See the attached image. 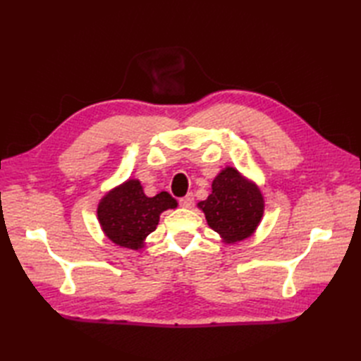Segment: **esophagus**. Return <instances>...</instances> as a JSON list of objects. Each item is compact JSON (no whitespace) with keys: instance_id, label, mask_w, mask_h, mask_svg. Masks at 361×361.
Instances as JSON below:
<instances>
[{"instance_id":"obj_1","label":"esophagus","mask_w":361,"mask_h":361,"mask_svg":"<svg viewBox=\"0 0 361 361\" xmlns=\"http://www.w3.org/2000/svg\"><path fill=\"white\" fill-rule=\"evenodd\" d=\"M179 204L182 206V207H192L194 206V195L192 194H187L185 195V197H182L180 200H179Z\"/></svg>"}]
</instances>
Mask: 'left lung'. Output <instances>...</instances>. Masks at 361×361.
Wrapping results in <instances>:
<instances>
[{"label":"left lung","instance_id":"8db88e82","mask_svg":"<svg viewBox=\"0 0 361 361\" xmlns=\"http://www.w3.org/2000/svg\"><path fill=\"white\" fill-rule=\"evenodd\" d=\"M197 206L223 243L236 244L256 232L264 216L265 200L253 180L235 167H226L212 180V192Z\"/></svg>","mask_w":361,"mask_h":361}]
</instances>
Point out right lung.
<instances>
[{
  "label": "right lung",
  "mask_w": 361,
  "mask_h": 361,
  "mask_svg": "<svg viewBox=\"0 0 361 361\" xmlns=\"http://www.w3.org/2000/svg\"><path fill=\"white\" fill-rule=\"evenodd\" d=\"M178 207L166 191L147 197L138 179H128L108 191L97 204V220L102 232L118 247L141 250L146 238L155 231L159 215Z\"/></svg>",
  "instance_id": "1"
}]
</instances>
